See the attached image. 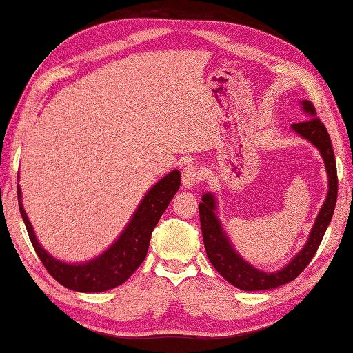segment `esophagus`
I'll use <instances>...</instances> for the list:
<instances>
[{
    "mask_svg": "<svg viewBox=\"0 0 353 353\" xmlns=\"http://www.w3.org/2000/svg\"><path fill=\"white\" fill-rule=\"evenodd\" d=\"M183 185L184 188H192L194 187L199 181H200V170L196 165L188 163L184 169H183Z\"/></svg>",
    "mask_w": 353,
    "mask_h": 353,
    "instance_id": "obj_1",
    "label": "esophagus"
}]
</instances>
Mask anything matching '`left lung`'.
<instances>
[{"instance_id": "left-lung-1", "label": "left lung", "mask_w": 353, "mask_h": 353, "mask_svg": "<svg viewBox=\"0 0 353 353\" xmlns=\"http://www.w3.org/2000/svg\"><path fill=\"white\" fill-rule=\"evenodd\" d=\"M301 110L307 114L309 120L295 123L291 126L292 132L301 138L307 139L313 147H316L325 165L328 176V193L319 209V214L313 224L307 242L294 259L283 265L281 270L264 272L248 263L243 256L236 251L230 237L227 236L224 227L218 218V205L214 193H205L202 202L199 203L200 227H202L203 243L209 261L212 263L216 272L223 278L243 291H263L278 288L281 285L294 281L307 268V264L316 254L322 242V237L327 232V227L334 214L337 200V166L332 151L331 139L323 123L316 117V110L310 101H301Z\"/></svg>"}]
</instances>
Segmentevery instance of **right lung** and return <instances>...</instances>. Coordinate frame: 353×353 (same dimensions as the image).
Returning <instances> with one entry per match:
<instances>
[{
  "instance_id": "obj_1",
  "label": "right lung",
  "mask_w": 353,
  "mask_h": 353,
  "mask_svg": "<svg viewBox=\"0 0 353 353\" xmlns=\"http://www.w3.org/2000/svg\"><path fill=\"white\" fill-rule=\"evenodd\" d=\"M179 184L181 174L178 169L159 179L142 197L125 230L120 233L114 243L98 256L83 263H65L54 259L40 245L23 209L22 190L17 184L19 211H21L37 255L40 256L44 268L56 281L65 288L77 292H102L126 282L145 260L151 233L160 216L166 211L170 200L176 194Z\"/></svg>"
}]
</instances>
